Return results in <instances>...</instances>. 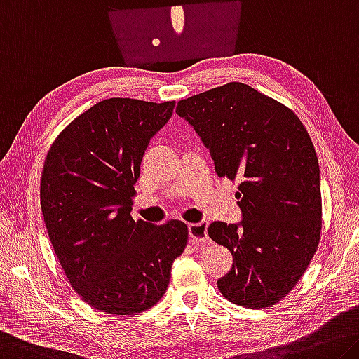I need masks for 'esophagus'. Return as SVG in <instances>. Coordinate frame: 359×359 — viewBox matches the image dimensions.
Returning <instances> with one entry per match:
<instances>
[{"mask_svg": "<svg viewBox=\"0 0 359 359\" xmlns=\"http://www.w3.org/2000/svg\"><path fill=\"white\" fill-rule=\"evenodd\" d=\"M189 235L193 244H198V246H204V244H209V236H208V220H201L198 224H190L189 225Z\"/></svg>", "mask_w": 359, "mask_h": 359, "instance_id": "34e87169", "label": "esophagus"}]
</instances>
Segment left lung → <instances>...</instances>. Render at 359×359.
<instances>
[{
  "label": "left lung",
  "mask_w": 359,
  "mask_h": 359,
  "mask_svg": "<svg viewBox=\"0 0 359 359\" xmlns=\"http://www.w3.org/2000/svg\"><path fill=\"white\" fill-rule=\"evenodd\" d=\"M175 113L201 137L219 177L238 180L241 222H212L210 240L229 248L222 295L248 309L280 302L320 243V164L292 110L243 83L180 100Z\"/></svg>",
  "instance_id": "8db88e82"
}]
</instances>
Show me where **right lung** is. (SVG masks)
I'll return each instance as SVG.
<instances>
[{
    "label": "right lung",
    "mask_w": 359,
    "mask_h": 359,
    "mask_svg": "<svg viewBox=\"0 0 359 359\" xmlns=\"http://www.w3.org/2000/svg\"><path fill=\"white\" fill-rule=\"evenodd\" d=\"M175 102L107 99L62 130L44 159L41 210L54 252L84 302L110 315L151 309L184 252V222L130 217L150 140Z\"/></svg>",
    "instance_id": "right-lung-1"
}]
</instances>
